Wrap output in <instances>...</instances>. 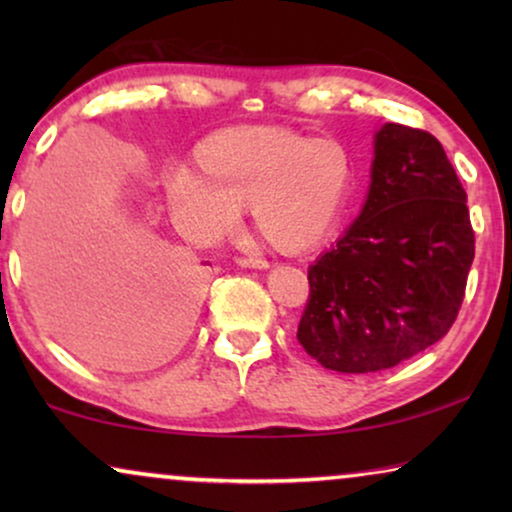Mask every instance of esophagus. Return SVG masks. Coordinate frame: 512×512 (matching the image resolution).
<instances>
[{
    "label": "esophagus",
    "mask_w": 512,
    "mask_h": 512,
    "mask_svg": "<svg viewBox=\"0 0 512 512\" xmlns=\"http://www.w3.org/2000/svg\"><path fill=\"white\" fill-rule=\"evenodd\" d=\"M235 263L242 265V268H258V270H265L270 265L265 258H256V256H237Z\"/></svg>",
    "instance_id": "34e87169"
}]
</instances>
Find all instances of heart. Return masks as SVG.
<instances>
[{
    "label": "heart",
    "instance_id": "obj_1",
    "mask_svg": "<svg viewBox=\"0 0 512 512\" xmlns=\"http://www.w3.org/2000/svg\"><path fill=\"white\" fill-rule=\"evenodd\" d=\"M195 170L167 181V202L186 233L228 235L249 205L256 230L279 251L312 249L331 235L354 186L345 146L286 128L214 132L195 151Z\"/></svg>",
    "mask_w": 512,
    "mask_h": 512
}]
</instances>
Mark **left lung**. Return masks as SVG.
<instances>
[{
  "label": "left lung",
  "instance_id": "obj_1",
  "mask_svg": "<svg viewBox=\"0 0 512 512\" xmlns=\"http://www.w3.org/2000/svg\"><path fill=\"white\" fill-rule=\"evenodd\" d=\"M354 226L307 270L298 342L328 370L377 373L447 335L475 233L466 191L431 132L387 123Z\"/></svg>",
  "mask_w": 512,
  "mask_h": 512
}]
</instances>
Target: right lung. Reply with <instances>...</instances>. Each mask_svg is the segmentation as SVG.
<instances>
[{"instance_id":"obj_1","label":"right lung","mask_w":512,"mask_h":512,"mask_svg":"<svg viewBox=\"0 0 512 512\" xmlns=\"http://www.w3.org/2000/svg\"><path fill=\"white\" fill-rule=\"evenodd\" d=\"M30 289L58 338L93 359L104 333L174 345L186 333L200 268L177 249L111 247L39 205L25 242Z\"/></svg>"}]
</instances>
